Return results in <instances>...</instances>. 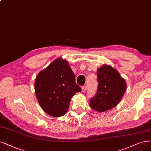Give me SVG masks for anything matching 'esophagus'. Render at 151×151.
<instances>
[{"instance_id": "esophagus-1", "label": "esophagus", "mask_w": 151, "mask_h": 151, "mask_svg": "<svg viewBox=\"0 0 151 151\" xmlns=\"http://www.w3.org/2000/svg\"><path fill=\"white\" fill-rule=\"evenodd\" d=\"M87 89V87L86 86H83L82 87V92H85Z\"/></svg>"}]
</instances>
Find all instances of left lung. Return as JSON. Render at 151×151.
Here are the masks:
<instances>
[{
  "mask_svg": "<svg viewBox=\"0 0 151 151\" xmlns=\"http://www.w3.org/2000/svg\"><path fill=\"white\" fill-rule=\"evenodd\" d=\"M98 89L90 101V107L102 112L115 107L126 92L127 84L119 72L112 66L104 64L97 70Z\"/></svg>",
  "mask_w": 151,
  "mask_h": 151,
  "instance_id": "obj_1",
  "label": "left lung"
}]
</instances>
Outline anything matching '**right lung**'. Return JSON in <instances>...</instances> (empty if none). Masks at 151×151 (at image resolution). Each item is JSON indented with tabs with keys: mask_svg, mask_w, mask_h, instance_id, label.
Segmentation results:
<instances>
[{
	"mask_svg": "<svg viewBox=\"0 0 151 151\" xmlns=\"http://www.w3.org/2000/svg\"><path fill=\"white\" fill-rule=\"evenodd\" d=\"M34 86L40 106L45 113L54 117L64 116L68 111L71 98L81 91L68 61L61 58L39 72Z\"/></svg>",
	"mask_w": 151,
	"mask_h": 151,
	"instance_id": "1",
	"label": "right lung"
}]
</instances>
